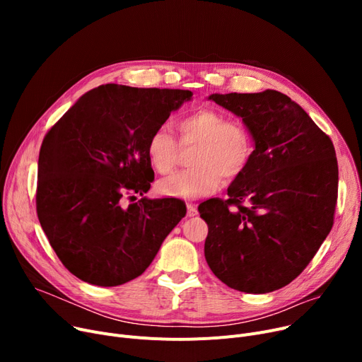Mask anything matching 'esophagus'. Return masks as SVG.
Wrapping results in <instances>:
<instances>
[{"mask_svg": "<svg viewBox=\"0 0 362 362\" xmlns=\"http://www.w3.org/2000/svg\"><path fill=\"white\" fill-rule=\"evenodd\" d=\"M186 205H187V217H194V216L198 214V208H197L195 204L187 202Z\"/></svg>", "mask_w": 362, "mask_h": 362, "instance_id": "1", "label": "esophagus"}]
</instances>
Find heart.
<instances>
[{
	"label": "heart",
	"instance_id": "b5f03b06",
	"mask_svg": "<svg viewBox=\"0 0 362 362\" xmlns=\"http://www.w3.org/2000/svg\"><path fill=\"white\" fill-rule=\"evenodd\" d=\"M179 144L165 127L151 132L146 157L157 173L168 175L180 157V148H192V168L163 179L158 189L173 198H199L216 192L226 180L239 177L254 156V138L240 120H227L214 108H199L176 123Z\"/></svg>",
	"mask_w": 362,
	"mask_h": 362
}]
</instances>
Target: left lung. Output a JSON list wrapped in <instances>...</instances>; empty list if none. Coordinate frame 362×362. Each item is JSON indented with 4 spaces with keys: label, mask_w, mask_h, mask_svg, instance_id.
<instances>
[{
    "label": "left lung",
    "mask_w": 362,
    "mask_h": 362,
    "mask_svg": "<svg viewBox=\"0 0 362 362\" xmlns=\"http://www.w3.org/2000/svg\"><path fill=\"white\" fill-rule=\"evenodd\" d=\"M250 127L254 156L227 198L199 204L205 259L227 286L267 293L305 270L330 233L339 170L333 142L288 95L213 93Z\"/></svg>",
    "instance_id": "1"
}]
</instances>
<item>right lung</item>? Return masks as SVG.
Returning a JSON list of instances; mask_svg holds the SVG:
<instances>
[{
	"label": "right lung",
	"mask_w": 362,
	"mask_h": 362,
	"mask_svg": "<svg viewBox=\"0 0 362 362\" xmlns=\"http://www.w3.org/2000/svg\"><path fill=\"white\" fill-rule=\"evenodd\" d=\"M192 92L101 85L45 135L37 161L36 213L54 252L78 279L119 286L141 276L186 216L180 199L135 201L154 180L151 132Z\"/></svg>",
	"instance_id": "obj_1"
}]
</instances>
